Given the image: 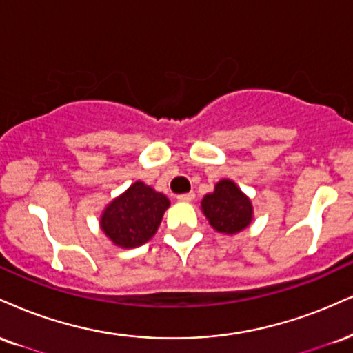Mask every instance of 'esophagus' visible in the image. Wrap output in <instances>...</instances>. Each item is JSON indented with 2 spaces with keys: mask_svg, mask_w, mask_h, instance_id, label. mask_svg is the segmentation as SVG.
Returning <instances> with one entry per match:
<instances>
[{
  "mask_svg": "<svg viewBox=\"0 0 353 353\" xmlns=\"http://www.w3.org/2000/svg\"><path fill=\"white\" fill-rule=\"evenodd\" d=\"M194 199H195V194H194V192L177 195V201H179V202H192Z\"/></svg>",
  "mask_w": 353,
  "mask_h": 353,
  "instance_id": "obj_1",
  "label": "esophagus"
}]
</instances>
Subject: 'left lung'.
Masks as SVG:
<instances>
[{
  "instance_id": "obj_1",
  "label": "left lung",
  "mask_w": 353,
  "mask_h": 353,
  "mask_svg": "<svg viewBox=\"0 0 353 353\" xmlns=\"http://www.w3.org/2000/svg\"><path fill=\"white\" fill-rule=\"evenodd\" d=\"M201 210L215 232L236 235L250 227L253 203L232 179H220L214 190L203 195Z\"/></svg>"
}]
</instances>
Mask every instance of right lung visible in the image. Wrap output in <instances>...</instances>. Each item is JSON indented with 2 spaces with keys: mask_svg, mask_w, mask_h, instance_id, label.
<instances>
[{
  "mask_svg": "<svg viewBox=\"0 0 353 353\" xmlns=\"http://www.w3.org/2000/svg\"><path fill=\"white\" fill-rule=\"evenodd\" d=\"M171 202L164 194L136 181L114 197L100 215V228L114 246L130 250L154 236Z\"/></svg>",
  "mask_w": 353,
  "mask_h": 353,
  "instance_id": "add662e5",
  "label": "right lung"
}]
</instances>
